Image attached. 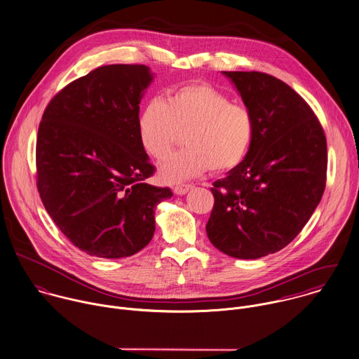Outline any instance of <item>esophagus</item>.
Instances as JSON below:
<instances>
[{
	"label": "esophagus",
	"instance_id": "1",
	"mask_svg": "<svg viewBox=\"0 0 359 359\" xmlns=\"http://www.w3.org/2000/svg\"><path fill=\"white\" fill-rule=\"evenodd\" d=\"M191 189H193V184H177V186L173 187V193L177 194V196H183Z\"/></svg>",
	"mask_w": 359,
	"mask_h": 359
}]
</instances>
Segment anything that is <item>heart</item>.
<instances>
[{
	"instance_id": "heart-1",
	"label": "heart",
	"mask_w": 359,
	"mask_h": 359,
	"mask_svg": "<svg viewBox=\"0 0 359 359\" xmlns=\"http://www.w3.org/2000/svg\"><path fill=\"white\" fill-rule=\"evenodd\" d=\"M139 139L144 151L156 161L168 156L186 133V148L159 166L168 184L200 176L207 170L226 173L243 163L255 139L251 111L233 104L229 95L205 81L173 88L166 101L149 100L139 116Z\"/></svg>"
}]
</instances>
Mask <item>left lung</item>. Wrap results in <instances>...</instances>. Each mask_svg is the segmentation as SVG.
Listing matches in <instances>:
<instances>
[{
    "label": "left lung",
    "instance_id": "8db88e82",
    "mask_svg": "<svg viewBox=\"0 0 359 359\" xmlns=\"http://www.w3.org/2000/svg\"><path fill=\"white\" fill-rule=\"evenodd\" d=\"M255 119V139L240 166L211 189L205 226L226 255L255 259L285 248L302 230L326 187L327 145L306 101L262 72H223Z\"/></svg>",
    "mask_w": 359,
    "mask_h": 359
}]
</instances>
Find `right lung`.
Instances as JSON below:
<instances>
[{"instance_id": "1", "label": "right lung", "mask_w": 359, "mask_h": 359, "mask_svg": "<svg viewBox=\"0 0 359 359\" xmlns=\"http://www.w3.org/2000/svg\"><path fill=\"white\" fill-rule=\"evenodd\" d=\"M145 65H105L48 102L37 133L40 198L74 247L91 257H130L151 241L155 207L173 194L145 183L155 166L139 139Z\"/></svg>"}]
</instances>
